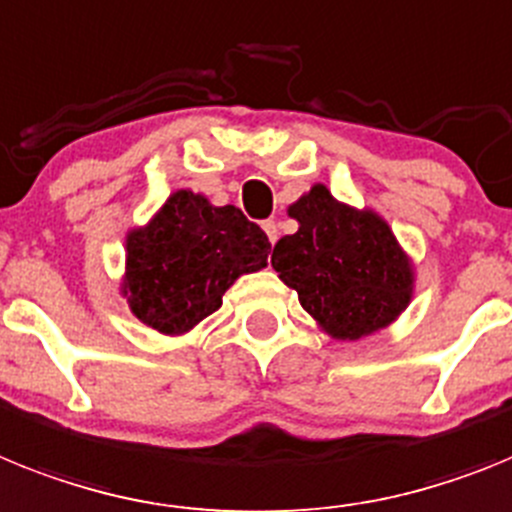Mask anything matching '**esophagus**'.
Listing matches in <instances>:
<instances>
[{"label":"esophagus","mask_w":512,"mask_h":512,"mask_svg":"<svg viewBox=\"0 0 512 512\" xmlns=\"http://www.w3.org/2000/svg\"><path fill=\"white\" fill-rule=\"evenodd\" d=\"M262 229H265V234H268L270 244H275V242H278V224H275L273 219L262 221Z\"/></svg>","instance_id":"34e87169"}]
</instances>
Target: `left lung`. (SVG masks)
Wrapping results in <instances>:
<instances>
[{
  "mask_svg": "<svg viewBox=\"0 0 512 512\" xmlns=\"http://www.w3.org/2000/svg\"><path fill=\"white\" fill-rule=\"evenodd\" d=\"M288 213L299 231L275 244L270 262L324 330L358 340L402 314L412 270L386 221L342 206L324 185H314Z\"/></svg>",
  "mask_w": 512,
  "mask_h": 512,
  "instance_id": "left-lung-1",
  "label": "left lung"
}]
</instances>
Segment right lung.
I'll use <instances>...</instances> for the list:
<instances>
[{
    "label": "right lung",
    "instance_id": "obj_1",
    "mask_svg": "<svg viewBox=\"0 0 512 512\" xmlns=\"http://www.w3.org/2000/svg\"><path fill=\"white\" fill-rule=\"evenodd\" d=\"M270 242L239 208L177 190L146 229L128 234L131 311L164 335L211 317L242 273L268 265Z\"/></svg>",
    "mask_w": 512,
    "mask_h": 512
}]
</instances>
